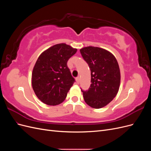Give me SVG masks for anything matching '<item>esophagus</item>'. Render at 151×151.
Returning a JSON list of instances; mask_svg holds the SVG:
<instances>
[{"label": "esophagus", "instance_id": "1", "mask_svg": "<svg viewBox=\"0 0 151 151\" xmlns=\"http://www.w3.org/2000/svg\"><path fill=\"white\" fill-rule=\"evenodd\" d=\"M76 82H77V83L79 84V82H80V78H79V77H76Z\"/></svg>", "mask_w": 151, "mask_h": 151}]
</instances>
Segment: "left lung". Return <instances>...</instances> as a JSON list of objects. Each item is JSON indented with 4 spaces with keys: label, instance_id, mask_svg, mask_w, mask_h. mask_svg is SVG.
Here are the masks:
<instances>
[{
    "label": "left lung",
    "instance_id": "obj_1",
    "mask_svg": "<svg viewBox=\"0 0 151 151\" xmlns=\"http://www.w3.org/2000/svg\"><path fill=\"white\" fill-rule=\"evenodd\" d=\"M91 70V86L84 91L85 102L93 108H101L116 96L120 84V72L116 58L107 50L94 47L80 50Z\"/></svg>",
    "mask_w": 151,
    "mask_h": 151
}]
</instances>
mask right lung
Segmentation results:
<instances>
[{
  "instance_id": "add662e5",
  "label": "right lung",
  "mask_w": 151,
  "mask_h": 151,
  "mask_svg": "<svg viewBox=\"0 0 151 151\" xmlns=\"http://www.w3.org/2000/svg\"><path fill=\"white\" fill-rule=\"evenodd\" d=\"M77 49L60 43L45 50L38 57L32 73V87L43 103L55 106L67 97L75 79L67 67V61Z\"/></svg>"
}]
</instances>
